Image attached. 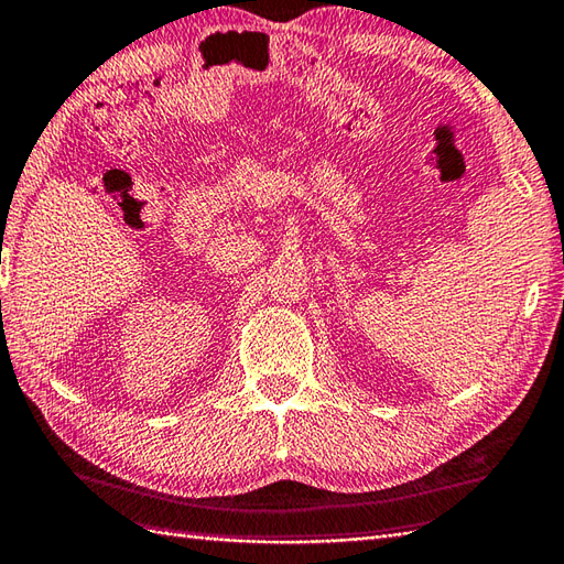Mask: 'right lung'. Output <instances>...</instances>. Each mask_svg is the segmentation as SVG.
Listing matches in <instances>:
<instances>
[{
	"label": "right lung",
	"mask_w": 564,
	"mask_h": 564,
	"mask_svg": "<svg viewBox=\"0 0 564 564\" xmlns=\"http://www.w3.org/2000/svg\"><path fill=\"white\" fill-rule=\"evenodd\" d=\"M0 305H2V303H0Z\"/></svg>",
	"instance_id": "1"
}]
</instances>
